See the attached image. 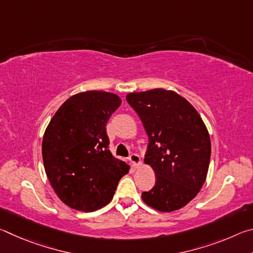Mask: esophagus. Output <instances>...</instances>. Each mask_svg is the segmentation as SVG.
<instances>
[{
  "mask_svg": "<svg viewBox=\"0 0 253 253\" xmlns=\"http://www.w3.org/2000/svg\"><path fill=\"white\" fill-rule=\"evenodd\" d=\"M129 160L131 161L132 164H134L135 169H138L140 164H142V161H140V157L138 154H131V155L129 156Z\"/></svg>",
  "mask_w": 253,
  "mask_h": 253,
  "instance_id": "34e87169",
  "label": "esophagus"
}]
</instances>
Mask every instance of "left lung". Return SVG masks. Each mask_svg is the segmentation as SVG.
<instances>
[{
    "label": "left lung",
    "mask_w": 253,
    "mask_h": 253,
    "mask_svg": "<svg viewBox=\"0 0 253 253\" xmlns=\"http://www.w3.org/2000/svg\"><path fill=\"white\" fill-rule=\"evenodd\" d=\"M126 99L136 110L148 135L144 163L156 182L142 199L160 212L185 207L207 179L211 139L203 119L185 98L163 88L129 92Z\"/></svg>",
    "instance_id": "left-lung-1"
}]
</instances>
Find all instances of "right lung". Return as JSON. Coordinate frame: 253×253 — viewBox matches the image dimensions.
<instances>
[{
  "label": "right lung",
  "instance_id": "right-lung-1",
  "mask_svg": "<svg viewBox=\"0 0 253 253\" xmlns=\"http://www.w3.org/2000/svg\"><path fill=\"white\" fill-rule=\"evenodd\" d=\"M122 104L116 93L89 90L63 102L42 139L45 174L55 194L71 209L92 212L114 198L129 165L109 151L106 124Z\"/></svg>",
  "mask_w": 253,
  "mask_h": 253
}]
</instances>
